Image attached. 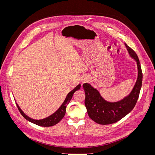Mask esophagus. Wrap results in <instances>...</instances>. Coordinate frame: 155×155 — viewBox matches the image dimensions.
<instances>
[{"instance_id": "1", "label": "esophagus", "mask_w": 155, "mask_h": 155, "mask_svg": "<svg viewBox=\"0 0 155 155\" xmlns=\"http://www.w3.org/2000/svg\"><path fill=\"white\" fill-rule=\"evenodd\" d=\"M87 81H88V78H87V77H85V76H83V77L81 78V82L82 84L85 83H86V82H87Z\"/></svg>"}]
</instances>
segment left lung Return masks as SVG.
<instances>
[{
  "mask_svg": "<svg viewBox=\"0 0 155 155\" xmlns=\"http://www.w3.org/2000/svg\"><path fill=\"white\" fill-rule=\"evenodd\" d=\"M125 45L130 57L137 61L138 68L137 81L129 95L118 101L110 102L105 100L100 92L90 84L83 85L85 92V104L88 116L98 124H112L122 119L133 109L138 99L143 78L141 66L135 51L126 43Z\"/></svg>",
  "mask_w": 155,
  "mask_h": 155,
  "instance_id": "left-lung-1",
  "label": "left lung"
}]
</instances>
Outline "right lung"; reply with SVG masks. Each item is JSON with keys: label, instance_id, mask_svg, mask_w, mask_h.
<instances>
[{"label": "right lung", "instance_id": "right-lung-1", "mask_svg": "<svg viewBox=\"0 0 155 155\" xmlns=\"http://www.w3.org/2000/svg\"><path fill=\"white\" fill-rule=\"evenodd\" d=\"M80 88H81V84H79V85L75 87L72 91H71L68 94L66 98H65L64 101H63V103L62 104V105L59 107V109L57 110H56L54 112V113H53L52 114H51L50 116L46 117V118H43V119L35 120V119L30 118L28 116H27L25 113V112L21 110L20 107L18 106V105L17 104V103H16V105L18 107V110H19V112H21V114H22V116L24 117V118L26 120H27L28 121H29L33 124H34L37 125H39V126H41V127L53 126V125H55L57 124H58L59 121L63 119L65 113H66L67 106L68 105L70 100H71L72 97L73 96V94H74L75 92L79 90Z\"/></svg>", "mask_w": 155, "mask_h": 155}]
</instances>
